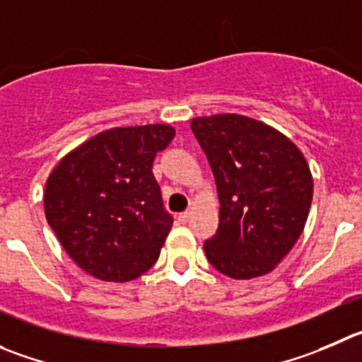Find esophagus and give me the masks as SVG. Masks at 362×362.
Returning a JSON list of instances; mask_svg holds the SVG:
<instances>
[{
  "label": "esophagus",
  "instance_id": "1",
  "mask_svg": "<svg viewBox=\"0 0 362 362\" xmlns=\"http://www.w3.org/2000/svg\"><path fill=\"white\" fill-rule=\"evenodd\" d=\"M190 216H192V211H183L181 215L177 216V218H179V222H181V223H187L188 220H190Z\"/></svg>",
  "mask_w": 362,
  "mask_h": 362
}]
</instances>
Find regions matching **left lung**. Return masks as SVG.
<instances>
[{
	"mask_svg": "<svg viewBox=\"0 0 362 362\" xmlns=\"http://www.w3.org/2000/svg\"><path fill=\"white\" fill-rule=\"evenodd\" d=\"M215 175L218 229L209 263L233 279L267 275L293 249L313 201L304 154L275 127L236 113L192 119Z\"/></svg>",
	"mask_w": 362,
	"mask_h": 362,
	"instance_id": "left-lung-1",
	"label": "left lung"
}]
</instances>
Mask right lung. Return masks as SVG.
Instances as JSON below:
<instances>
[{"label":"right lung","instance_id":"add662e5","mask_svg":"<svg viewBox=\"0 0 362 362\" xmlns=\"http://www.w3.org/2000/svg\"><path fill=\"white\" fill-rule=\"evenodd\" d=\"M174 135L168 124L113 127L65 154L47 177V223L92 277L133 281L160 257L172 216L153 161Z\"/></svg>","mask_w":362,"mask_h":362}]
</instances>
